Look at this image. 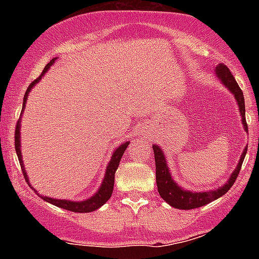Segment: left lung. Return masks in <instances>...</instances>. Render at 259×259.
Listing matches in <instances>:
<instances>
[{
  "mask_svg": "<svg viewBox=\"0 0 259 259\" xmlns=\"http://www.w3.org/2000/svg\"><path fill=\"white\" fill-rule=\"evenodd\" d=\"M217 77L223 82V85L231 91L236 98L237 103L239 106V113L242 116V124L245 132L248 133L247 121H245V106H244V96L241 88L237 83L236 79L232 75L231 70L226 66L224 64H219L215 69ZM154 150V158H155V176H156V185H158V192L160 197L168 203L171 207L177 208V209H194V208L203 207V205L208 204V203L213 202V200L218 199L222 195L226 194L232 185L236 182L237 177H238L239 170L242 168L243 160L247 154V149H244L242 153L239 163L232 176L229 177L228 182L224 185L219 187L215 190H207V192H190V190H184L182 187H179L169 171L168 164H166L165 158H164V153L158 145H153Z\"/></svg>",
  "mask_w": 259,
  "mask_h": 259,
  "instance_id": "1",
  "label": "left lung"
}]
</instances>
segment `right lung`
Listing matches in <instances>:
<instances>
[{
	"mask_svg": "<svg viewBox=\"0 0 259 259\" xmlns=\"http://www.w3.org/2000/svg\"><path fill=\"white\" fill-rule=\"evenodd\" d=\"M57 57H55V59H52L51 61L49 62L48 65H46L45 67H44V71L41 72L40 76L37 77L35 81H32V82L30 83V86L27 88V90H26L25 93V98H23V104H22V111L25 110V105H26V101H27V96H28V93L31 91V89L33 88V86L36 85V82H38V81L41 80V77L45 75V72L48 71L50 69V66H51L52 64L55 62V60H56ZM20 120L17 121L16 124V132H15V149H16V154H17V158H18V161H20V165H21V169H22V173H23V177H25L26 182L30 183V180L27 178V174H26V170L25 168H23V161H22V155H21V144H20ZM127 145H129V142L124 143V144H121L119 146V148H116L114 150L113 155H111V159L110 161H109L108 166H106V171H105V178L103 180V184H101L100 189L98 190V192L95 193V194L93 195L91 198H89V199L86 200H82V202H72V200H65V199H54V198H49V197H44V195H40L41 198H42L44 200H46V202L51 203V204L56 205V207H60V208H64V209L66 210H70V211H75V213H89V211H94L96 210L98 208H100L101 205L105 204L106 202H108L109 199H110L111 194H113V189H114V180H115V171H116L117 166H119V163H120V159H121L122 154H124V151L126 150ZM30 187L32 188V185L30 184ZM33 190H35V188H32ZM36 193H37V190H35Z\"/></svg>",
	"mask_w": 259,
	"mask_h": 259,
	"instance_id": "1",
	"label": "right lung"
}]
</instances>
